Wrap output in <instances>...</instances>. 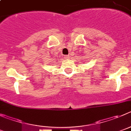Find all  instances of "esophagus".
<instances>
[{
  "mask_svg": "<svg viewBox=\"0 0 131 131\" xmlns=\"http://www.w3.org/2000/svg\"><path fill=\"white\" fill-rule=\"evenodd\" d=\"M64 58L65 59H68L70 58V56H69V55H65L64 57Z\"/></svg>",
  "mask_w": 131,
  "mask_h": 131,
  "instance_id": "34e87169",
  "label": "esophagus"
}]
</instances>
